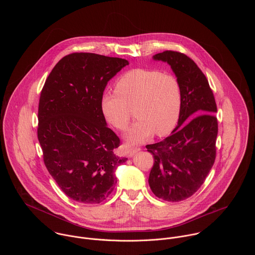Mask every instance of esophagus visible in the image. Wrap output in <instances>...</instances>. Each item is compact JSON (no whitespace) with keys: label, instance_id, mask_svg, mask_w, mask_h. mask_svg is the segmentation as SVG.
<instances>
[{"label":"esophagus","instance_id":"esophagus-1","mask_svg":"<svg viewBox=\"0 0 255 255\" xmlns=\"http://www.w3.org/2000/svg\"><path fill=\"white\" fill-rule=\"evenodd\" d=\"M140 150V148H132V149H128V157H132L136 152H138Z\"/></svg>","mask_w":255,"mask_h":255}]
</instances>
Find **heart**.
Listing matches in <instances>:
<instances>
[{
  "instance_id": "b5f03b06",
  "label": "heart",
  "mask_w": 255,
  "mask_h": 255,
  "mask_svg": "<svg viewBox=\"0 0 255 255\" xmlns=\"http://www.w3.org/2000/svg\"><path fill=\"white\" fill-rule=\"evenodd\" d=\"M182 106L179 79L155 69H133L116 81L115 92L101 98V109L110 124L125 130L131 120L132 109L138 119L126 134L128 145L143 142L154 132L170 133L176 127Z\"/></svg>"
}]
</instances>
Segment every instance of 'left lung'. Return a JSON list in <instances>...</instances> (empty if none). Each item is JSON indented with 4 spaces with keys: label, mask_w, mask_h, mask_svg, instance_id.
<instances>
[{
    "label": "left lung",
    "mask_w": 255,
    "mask_h": 255,
    "mask_svg": "<svg viewBox=\"0 0 255 255\" xmlns=\"http://www.w3.org/2000/svg\"><path fill=\"white\" fill-rule=\"evenodd\" d=\"M153 58L167 62L174 71L182 88V106L173 133L146 145L154 158L148 182L157 197L178 202L199 189L215 162L217 105L206 76L185 54L167 50Z\"/></svg>",
    "instance_id": "1"
}]
</instances>
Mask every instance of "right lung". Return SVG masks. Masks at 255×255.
<instances>
[{
  "label": "right lung",
  "mask_w": 255,
  "mask_h": 255,
  "mask_svg": "<svg viewBox=\"0 0 255 255\" xmlns=\"http://www.w3.org/2000/svg\"><path fill=\"white\" fill-rule=\"evenodd\" d=\"M128 62L93 53H73L54 67L42 88L37 136L44 164L74 201L96 204L117 183L115 170L128 158L106 125L101 98L110 79Z\"/></svg>",
  "instance_id": "add662e5"
}]
</instances>
